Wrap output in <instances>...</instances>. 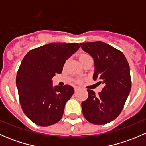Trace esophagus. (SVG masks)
Segmentation results:
<instances>
[{
	"mask_svg": "<svg viewBox=\"0 0 146 146\" xmlns=\"http://www.w3.org/2000/svg\"><path fill=\"white\" fill-rule=\"evenodd\" d=\"M74 89H75V91H78V90H79L80 89V87H78V86H75L74 87Z\"/></svg>",
	"mask_w": 146,
	"mask_h": 146,
	"instance_id": "34e87169",
	"label": "esophagus"
}]
</instances>
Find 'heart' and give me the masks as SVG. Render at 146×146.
Masks as SVG:
<instances>
[{"mask_svg": "<svg viewBox=\"0 0 146 146\" xmlns=\"http://www.w3.org/2000/svg\"><path fill=\"white\" fill-rule=\"evenodd\" d=\"M90 56L88 55V54H81L79 55L78 56V58H79V61H82V60L85 59V58H87V57H89Z\"/></svg>", "mask_w": 146, "mask_h": 146, "instance_id": "obj_1", "label": "heart"}]
</instances>
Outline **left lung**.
<instances>
[{"label": "left lung", "mask_w": 146, "mask_h": 146, "mask_svg": "<svg viewBox=\"0 0 146 146\" xmlns=\"http://www.w3.org/2000/svg\"><path fill=\"white\" fill-rule=\"evenodd\" d=\"M80 44L94 60L93 80L104 84L98 95L92 90H87L88 98L81 104L82 114L93 124L110 123L120 114L131 91L129 63L121 51L104 42Z\"/></svg>", "instance_id": "obj_1"}]
</instances>
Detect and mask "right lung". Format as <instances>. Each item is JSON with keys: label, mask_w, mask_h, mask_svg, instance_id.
Segmentation results:
<instances>
[{"label": "right lung", "mask_w": 146, "mask_h": 146, "mask_svg": "<svg viewBox=\"0 0 146 146\" xmlns=\"http://www.w3.org/2000/svg\"><path fill=\"white\" fill-rule=\"evenodd\" d=\"M79 48L78 43H50L29 51L22 61L16 85L22 109L35 124L51 126L63 117L74 89L69 85L54 87L52 78Z\"/></svg>", "instance_id": "obj_1"}]
</instances>
